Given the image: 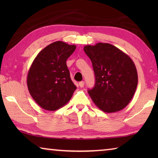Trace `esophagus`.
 Instances as JSON below:
<instances>
[{
  "instance_id": "obj_1",
  "label": "esophagus",
  "mask_w": 158,
  "mask_h": 158,
  "mask_svg": "<svg viewBox=\"0 0 158 158\" xmlns=\"http://www.w3.org/2000/svg\"><path fill=\"white\" fill-rule=\"evenodd\" d=\"M79 86H80V87H81V88H83V87L84 86V81H81V82H79Z\"/></svg>"
}]
</instances>
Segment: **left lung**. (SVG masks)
Instances as JSON below:
<instances>
[{"instance_id": "8db88e82", "label": "left lung", "mask_w": 158, "mask_h": 158, "mask_svg": "<svg viewBox=\"0 0 158 158\" xmlns=\"http://www.w3.org/2000/svg\"><path fill=\"white\" fill-rule=\"evenodd\" d=\"M84 50L95 73V86L88 90L93 102L106 113L122 110L130 103L137 86V71L133 60L109 43L86 45Z\"/></svg>"}]
</instances>
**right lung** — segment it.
Here are the masks:
<instances>
[{"label": "right lung", "instance_id": "add662e5", "mask_svg": "<svg viewBox=\"0 0 158 158\" xmlns=\"http://www.w3.org/2000/svg\"><path fill=\"white\" fill-rule=\"evenodd\" d=\"M76 49L62 41L44 48L35 58L27 75L29 93L40 106L55 111L73 97L77 87L71 80L66 60Z\"/></svg>", "mask_w": 158, "mask_h": 158}]
</instances>
